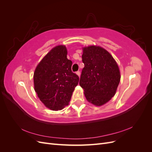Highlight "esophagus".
Wrapping results in <instances>:
<instances>
[{
    "mask_svg": "<svg viewBox=\"0 0 152 152\" xmlns=\"http://www.w3.org/2000/svg\"><path fill=\"white\" fill-rule=\"evenodd\" d=\"M76 74L79 76V77H80V71H77V72H76Z\"/></svg>",
    "mask_w": 152,
    "mask_h": 152,
    "instance_id": "esophagus-1",
    "label": "esophagus"
}]
</instances>
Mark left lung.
Listing matches in <instances>:
<instances>
[{"label": "left lung", "instance_id": "8db88e82", "mask_svg": "<svg viewBox=\"0 0 152 152\" xmlns=\"http://www.w3.org/2000/svg\"><path fill=\"white\" fill-rule=\"evenodd\" d=\"M82 58L84 68L79 84L89 103L103 105L113 97L120 82L117 64L107 50L94 45L84 48Z\"/></svg>", "mask_w": 152, "mask_h": 152}]
</instances>
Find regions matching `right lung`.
Here are the masks:
<instances>
[{"mask_svg": "<svg viewBox=\"0 0 152 152\" xmlns=\"http://www.w3.org/2000/svg\"><path fill=\"white\" fill-rule=\"evenodd\" d=\"M65 45L50 50L37 66L34 88L45 107L52 110H62L69 104L79 77L72 71V61L66 58Z\"/></svg>", "mask_w": 152, "mask_h": 152, "instance_id": "obj_1", "label": "right lung"}]
</instances>
